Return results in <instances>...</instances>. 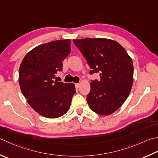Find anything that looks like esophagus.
<instances>
[{
  "label": "esophagus",
  "mask_w": 158,
  "mask_h": 158,
  "mask_svg": "<svg viewBox=\"0 0 158 158\" xmlns=\"http://www.w3.org/2000/svg\"><path fill=\"white\" fill-rule=\"evenodd\" d=\"M79 85H80L79 83H75V87H76L77 88H78L79 87Z\"/></svg>",
  "instance_id": "esophagus-1"
}]
</instances>
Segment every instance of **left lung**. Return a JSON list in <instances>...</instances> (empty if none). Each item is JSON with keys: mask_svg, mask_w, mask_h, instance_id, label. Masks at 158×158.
<instances>
[{"mask_svg": "<svg viewBox=\"0 0 158 158\" xmlns=\"http://www.w3.org/2000/svg\"><path fill=\"white\" fill-rule=\"evenodd\" d=\"M92 70L100 73V80L90 83L87 102L98 114L107 116L122 106L134 81L131 57L118 42L107 38L73 40Z\"/></svg>", "mask_w": 158, "mask_h": 158, "instance_id": "left-lung-1", "label": "left lung"}]
</instances>
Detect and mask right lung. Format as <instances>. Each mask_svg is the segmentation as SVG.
<instances>
[{"instance_id": "1", "label": "right lung", "mask_w": 158, "mask_h": 158, "mask_svg": "<svg viewBox=\"0 0 158 158\" xmlns=\"http://www.w3.org/2000/svg\"><path fill=\"white\" fill-rule=\"evenodd\" d=\"M70 40H56L36 46L24 56L19 69V84L27 103L40 115L56 118L69 110L76 92L73 83L55 82L70 54Z\"/></svg>"}]
</instances>
